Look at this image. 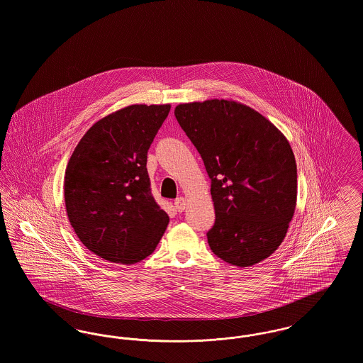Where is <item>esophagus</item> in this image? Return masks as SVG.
<instances>
[{
	"instance_id": "1",
	"label": "esophagus",
	"mask_w": 363,
	"mask_h": 363,
	"mask_svg": "<svg viewBox=\"0 0 363 363\" xmlns=\"http://www.w3.org/2000/svg\"><path fill=\"white\" fill-rule=\"evenodd\" d=\"M186 204H188V200L185 199V197H178L175 201H174V206H175V209L178 211V212H182L185 207H186Z\"/></svg>"
}]
</instances>
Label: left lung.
<instances>
[{
    "label": "left lung",
    "instance_id": "obj_1",
    "mask_svg": "<svg viewBox=\"0 0 363 363\" xmlns=\"http://www.w3.org/2000/svg\"><path fill=\"white\" fill-rule=\"evenodd\" d=\"M174 114L211 178L216 215L207 233L211 250L240 268L268 259L296 206L289 140L259 111L231 99L178 104Z\"/></svg>",
    "mask_w": 363,
    "mask_h": 363
}]
</instances>
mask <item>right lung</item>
<instances>
[{"instance_id": "add662e5", "label": "right lung", "mask_w": 363, "mask_h": 363, "mask_svg": "<svg viewBox=\"0 0 363 363\" xmlns=\"http://www.w3.org/2000/svg\"><path fill=\"white\" fill-rule=\"evenodd\" d=\"M170 104H130L95 122L70 156L65 207L79 240L101 259L136 264L155 250L169 215L151 194L147 152Z\"/></svg>"}]
</instances>
